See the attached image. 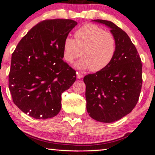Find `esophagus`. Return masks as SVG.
Instances as JSON below:
<instances>
[{"mask_svg": "<svg viewBox=\"0 0 155 155\" xmlns=\"http://www.w3.org/2000/svg\"><path fill=\"white\" fill-rule=\"evenodd\" d=\"M76 77H77V79H82L84 76L82 74H81V73L76 72Z\"/></svg>", "mask_w": 155, "mask_h": 155, "instance_id": "obj_1", "label": "esophagus"}]
</instances>
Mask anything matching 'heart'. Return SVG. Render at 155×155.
<instances>
[{
  "label": "heart",
  "instance_id": "obj_1",
  "mask_svg": "<svg viewBox=\"0 0 155 155\" xmlns=\"http://www.w3.org/2000/svg\"><path fill=\"white\" fill-rule=\"evenodd\" d=\"M74 38H65L63 49L64 60L69 63L79 58L81 53L82 58L74 65L76 68L101 71L107 68L114 58L116 38L99 26L84 25L74 33Z\"/></svg>",
  "mask_w": 155,
  "mask_h": 155
}]
</instances>
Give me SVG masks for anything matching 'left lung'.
Instances as JSON below:
<instances>
[{
	"mask_svg": "<svg viewBox=\"0 0 155 155\" xmlns=\"http://www.w3.org/2000/svg\"><path fill=\"white\" fill-rule=\"evenodd\" d=\"M92 22L111 29L117 41L114 58L107 68L84 77L87 111L93 120L110 123L132 111L142 86V63L134 44L114 23L103 19Z\"/></svg>",
	"mask_w": 155,
	"mask_h": 155,
	"instance_id": "obj_1",
	"label": "left lung"
}]
</instances>
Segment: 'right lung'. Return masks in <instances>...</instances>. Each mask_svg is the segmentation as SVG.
Returning a JSON list of instances; mask_svg holds the SVG:
<instances>
[{
    "mask_svg": "<svg viewBox=\"0 0 155 155\" xmlns=\"http://www.w3.org/2000/svg\"><path fill=\"white\" fill-rule=\"evenodd\" d=\"M77 25L49 19L32 28L12 54L8 87L16 106L38 120L56 116L61 95L75 82L76 71L63 60V42Z\"/></svg>",
    "mask_w": 155,
    "mask_h": 155,
    "instance_id": "1",
    "label": "right lung"
}]
</instances>
